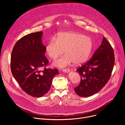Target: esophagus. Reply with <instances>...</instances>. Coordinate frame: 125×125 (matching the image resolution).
<instances>
[{
	"mask_svg": "<svg viewBox=\"0 0 125 125\" xmlns=\"http://www.w3.org/2000/svg\"><path fill=\"white\" fill-rule=\"evenodd\" d=\"M62 71H63V72H64V73H68V72H69L70 71V69H69V68H67V69H63L62 70Z\"/></svg>",
	"mask_w": 125,
	"mask_h": 125,
	"instance_id": "1",
	"label": "esophagus"
}]
</instances>
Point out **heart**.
Returning <instances> with one entry per match:
<instances>
[{"instance_id": "b5f03b06", "label": "heart", "mask_w": 125, "mask_h": 125, "mask_svg": "<svg viewBox=\"0 0 125 125\" xmlns=\"http://www.w3.org/2000/svg\"><path fill=\"white\" fill-rule=\"evenodd\" d=\"M93 48L92 39L75 31H66L57 34L56 39L52 38L45 47L47 55L56 59L64 53L65 54L53 62V65L63 68L71 63L79 65L85 63L90 57Z\"/></svg>"}]
</instances>
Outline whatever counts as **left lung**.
Listing matches in <instances>:
<instances>
[{
  "label": "left lung",
  "instance_id": "8db88e82",
  "mask_svg": "<svg viewBox=\"0 0 125 125\" xmlns=\"http://www.w3.org/2000/svg\"><path fill=\"white\" fill-rule=\"evenodd\" d=\"M114 60L113 48L103 37L101 45L90 60L77 70L81 81L74 88L76 94L88 97L99 92L110 78Z\"/></svg>",
  "mask_w": 125,
  "mask_h": 125
}]
</instances>
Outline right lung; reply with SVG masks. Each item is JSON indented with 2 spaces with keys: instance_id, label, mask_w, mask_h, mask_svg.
<instances>
[{
  "instance_id": "1",
  "label": "right lung",
  "mask_w": 125,
  "mask_h": 125,
  "mask_svg": "<svg viewBox=\"0 0 125 125\" xmlns=\"http://www.w3.org/2000/svg\"><path fill=\"white\" fill-rule=\"evenodd\" d=\"M42 31L25 35L14 45L11 54V70L22 90L33 97H41L50 90L56 69L44 68L48 60L44 53Z\"/></svg>"
}]
</instances>
